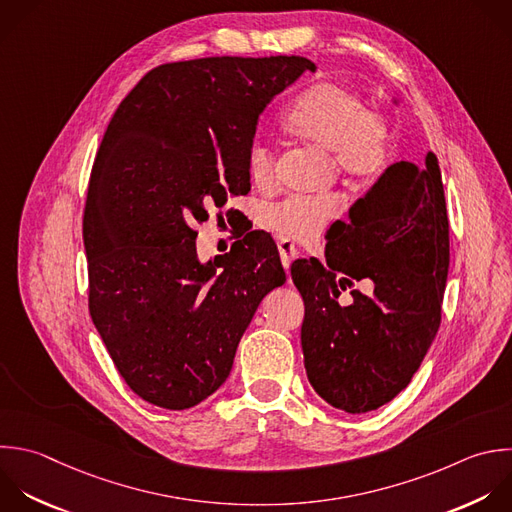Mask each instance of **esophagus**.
<instances>
[{
  "mask_svg": "<svg viewBox=\"0 0 512 512\" xmlns=\"http://www.w3.org/2000/svg\"><path fill=\"white\" fill-rule=\"evenodd\" d=\"M278 252H280V260H282V266L288 270L292 260L298 256V248L294 244H290L288 240H278Z\"/></svg>",
  "mask_w": 512,
  "mask_h": 512,
  "instance_id": "34e87169",
  "label": "esophagus"
}]
</instances>
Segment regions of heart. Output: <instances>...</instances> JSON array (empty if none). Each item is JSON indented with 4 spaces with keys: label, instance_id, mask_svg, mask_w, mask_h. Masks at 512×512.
Here are the masks:
<instances>
[{
    "label": "heart",
    "instance_id": "b5f03b06",
    "mask_svg": "<svg viewBox=\"0 0 512 512\" xmlns=\"http://www.w3.org/2000/svg\"><path fill=\"white\" fill-rule=\"evenodd\" d=\"M284 128L294 138L332 152V164L352 182L376 180L392 158L386 122L368 112L358 94L334 82H322L306 90L284 116ZM246 166L256 186L272 184L274 158L264 144H250ZM340 210L342 200L338 196H292L264 206L258 222L282 240H312Z\"/></svg>",
    "mask_w": 512,
    "mask_h": 512
}]
</instances>
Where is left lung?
Listing matches in <instances>:
<instances>
[{
	"label": "left lung",
	"instance_id": "left-lung-1",
	"mask_svg": "<svg viewBox=\"0 0 512 512\" xmlns=\"http://www.w3.org/2000/svg\"><path fill=\"white\" fill-rule=\"evenodd\" d=\"M326 242V264H292L304 300V368L330 406L370 412L408 386L440 324L448 218L436 156L390 164ZM362 277L375 292L353 291L348 307L338 305L339 290Z\"/></svg>",
	"mask_w": 512,
	"mask_h": 512
}]
</instances>
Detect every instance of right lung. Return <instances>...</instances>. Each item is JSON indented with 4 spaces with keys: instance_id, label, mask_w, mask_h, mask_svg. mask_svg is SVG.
Instances as JSON below:
<instances>
[{
    "instance_id": "add662e5",
    "label": "right lung",
    "mask_w": 512,
    "mask_h": 512,
    "mask_svg": "<svg viewBox=\"0 0 512 512\" xmlns=\"http://www.w3.org/2000/svg\"><path fill=\"white\" fill-rule=\"evenodd\" d=\"M308 70L300 56L164 64L104 134L84 212L90 314L126 384L160 408L214 394L258 304L286 282L276 244L254 232L200 262L194 224L250 192L258 120Z\"/></svg>"
}]
</instances>
